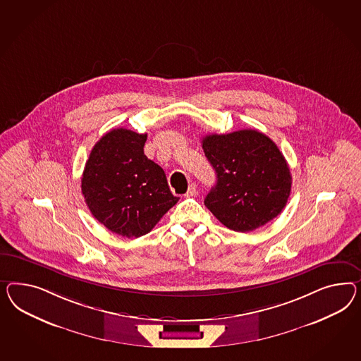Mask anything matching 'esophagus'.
Returning <instances> with one entry per match:
<instances>
[{
  "mask_svg": "<svg viewBox=\"0 0 361 361\" xmlns=\"http://www.w3.org/2000/svg\"><path fill=\"white\" fill-rule=\"evenodd\" d=\"M197 195V185L193 183V184L189 185V189H188V192H186L185 197H193V195Z\"/></svg>",
  "mask_w": 361,
  "mask_h": 361,
  "instance_id": "34e87169",
  "label": "esophagus"
}]
</instances>
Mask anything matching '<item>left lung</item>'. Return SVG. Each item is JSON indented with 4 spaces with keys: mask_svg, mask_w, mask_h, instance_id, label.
Returning <instances> with one entry per match:
<instances>
[{
    "mask_svg": "<svg viewBox=\"0 0 361 361\" xmlns=\"http://www.w3.org/2000/svg\"><path fill=\"white\" fill-rule=\"evenodd\" d=\"M202 148L216 173L205 206L221 224L250 233L283 212L292 175L272 139L250 128L206 135Z\"/></svg>",
    "mask_w": 361,
    "mask_h": 361,
    "instance_id": "8db88e82",
    "label": "left lung"
}]
</instances>
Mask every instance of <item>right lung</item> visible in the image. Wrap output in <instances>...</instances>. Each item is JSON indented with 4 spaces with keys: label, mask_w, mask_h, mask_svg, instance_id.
<instances>
[{
    "label": "right lung",
    "mask_w": 361,
    "mask_h": 361,
    "mask_svg": "<svg viewBox=\"0 0 361 361\" xmlns=\"http://www.w3.org/2000/svg\"><path fill=\"white\" fill-rule=\"evenodd\" d=\"M147 134L114 128L93 147L81 192L90 213L111 233L139 238L177 204L166 173L145 155Z\"/></svg>",
    "instance_id": "right-lung-1"
}]
</instances>
